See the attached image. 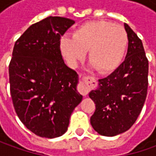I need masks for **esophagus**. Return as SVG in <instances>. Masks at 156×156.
<instances>
[{
	"mask_svg": "<svg viewBox=\"0 0 156 156\" xmlns=\"http://www.w3.org/2000/svg\"><path fill=\"white\" fill-rule=\"evenodd\" d=\"M94 82H95V81L92 76H82L78 87L79 92L83 95H87L94 87Z\"/></svg>",
	"mask_w": 156,
	"mask_h": 156,
	"instance_id": "1",
	"label": "esophagus"
}]
</instances>
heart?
<instances>
[{
  "label": "heart",
  "mask_w": 156,
  "mask_h": 156,
  "mask_svg": "<svg viewBox=\"0 0 156 156\" xmlns=\"http://www.w3.org/2000/svg\"><path fill=\"white\" fill-rule=\"evenodd\" d=\"M129 43L124 27L103 20L87 21L79 26L73 38L63 36L61 50L70 67H75L86 52L88 60L101 75L115 71L122 62Z\"/></svg>",
  "instance_id": "1"
}]
</instances>
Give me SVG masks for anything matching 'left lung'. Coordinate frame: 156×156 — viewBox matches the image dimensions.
Returning <instances> with one entry per match:
<instances>
[{
	"instance_id": "obj_1",
	"label": "left lung",
	"mask_w": 156,
	"mask_h": 156,
	"mask_svg": "<svg viewBox=\"0 0 156 156\" xmlns=\"http://www.w3.org/2000/svg\"><path fill=\"white\" fill-rule=\"evenodd\" d=\"M129 37L128 53L119 68L99 80L89 93L95 103L90 118L94 129L104 136H115L129 130L138 118L147 97L148 61L141 40L124 23Z\"/></svg>"
}]
</instances>
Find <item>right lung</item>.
Listing matches in <instances>:
<instances>
[{"mask_svg":"<svg viewBox=\"0 0 156 156\" xmlns=\"http://www.w3.org/2000/svg\"><path fill=\"white\" fill-rule=\"evenodd\" d=\"M75 23L49 16L27 28L15 41L9 63L10 94L21 122L34 134L55 138L68 130L82 100L78 75L61 53V36Z\"/></svg>","mask_w":156,"mask_h":156,"instance_id":"add662e5","label":"right lung"}]
</instances>
